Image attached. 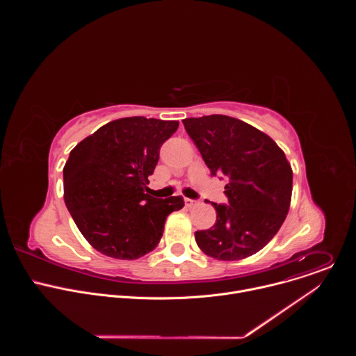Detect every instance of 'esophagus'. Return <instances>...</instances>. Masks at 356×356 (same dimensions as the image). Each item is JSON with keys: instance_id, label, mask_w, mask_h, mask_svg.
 Segmentation results:
<instances>
[{"instance_id": "1", "label": "esophagus", "mask_w": 356, "mask_h": 356, "mask_svg": "<svg viewBox=\"0 0 356 356\" xmlns=\"http://www.w3.org/2000/svg\"><path fill=\"white\" fill-rule=\"evenodd\" d=\"M184 204H186L187 207H193V206L197 204V201H195V200H191V198H184Z\"/></svg>"}]
</instances>
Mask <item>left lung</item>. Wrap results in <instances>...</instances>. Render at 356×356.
Here are the masks:
<instances>
[{"label":"left lung","mask_w":356,"mask_h":356,"mask_svg":"<svg viewBox=\"0 0 356 356\" xmlns=\"http://www.w3.org/2000/svg\"><path fill=\"white\" fill-rule=\"evenodd\" d=\"M183 125L211 176L227 180L228 204L213 206L214 227L195 232L206 255L238 261L259 252L280 229L289 213L293 172L276 142L227 115L186 118Z\"/></svg>","instance_id":"obj_1"}]
</instances>
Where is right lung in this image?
I'll return each instance as SVG.
<instances>
[{
	"mask_svg": "<svg viewBox=\"0 0 356 356\" xmlns=\"http://www.w3.org/2000/svg\"><path fill=\"white\" fill-rule=\"evenodd\" d=\"M177 121L145 117L115 120L83 139L63 169L65 202L88 243L115 259L154 250L166 217L184 206L181 195L155 198L143 191L159 150Z\"/></svg>",
	"mask_w": 356,
	"mask_h": 356,
	"instance_id": "obj_1",
	"label": "right lung"
}]
</instances>
